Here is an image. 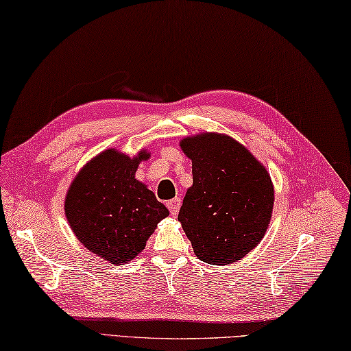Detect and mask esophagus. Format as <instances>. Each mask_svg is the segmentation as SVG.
Wrapping results in <instances>:
<instances>
[{"instance_id": "esophagus-1", "label": "esophagus", "mask_w": 351, "mask_h": 351, "mask_svg": "<svg viewBox=\"0 0 351 351\" xmlns=\"http://www.w3.org/2000/svg\"><path fill=\"white\" fill-rule=\"evenodd\" d=\"M167 206L169 209L171 215H177L178 214V209H180V206H182V200L178 197H176V198H173V200L167 202Z\"/></svg>"}]
</instances>
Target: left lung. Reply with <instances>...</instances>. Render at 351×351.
<instances>
[{
	"label": "left lung",
	"mask_w": 351,
	"mask_h": 351,
	"mask_svg": "<svg viewBox=\"0 0 351 351\" xmlns=\"http://www.w3.org/2000/svg\"><path fill=\"white\" fill-rule=\"evenodd\" d=\"M193 160V186L177 220L202 261L235 263L266 234L274 208V186L266 168L224 134L183 138Z\"/></svg>",
	"instance_id": "left-lung-1"
}]
</instances>
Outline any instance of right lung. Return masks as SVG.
Returning a JSON list of instances; mask_svg holds the SVG:
<instances>
[{
	"instance_id": "add662e5",
	"label": "right lung",
	"mask_w": 351,
	"mask_h": 351,
	"mask_svg": "<svg viewBox=\"0 0 351 351\" xmlns=\"http://www.w3.org/2000/svg\"><path fill=\"white\" fill-rule=\"evenodd\" d=\"M107 149L85 165L65 197V215L90 252L111 264L128 263L145 249L157 223L169 215L153 191L134 178L138 162Z\"/></svg>"
}]
</instances>
